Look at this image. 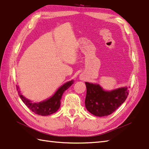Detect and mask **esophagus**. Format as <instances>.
<instances>
[{"instance_id":"1","label":"esophagus","mask_w":149,"mask_h":149,"mask_svg":"<svg viewBox=\"0 0 149 149\" xmlns=\"http://www.w3.org/2000/svg\"><path fill=\"white\" fill-rule=\"evenodd\" d=\"M83 77H80V78H81V79H83Z\"/></svg>"}]
</instances>
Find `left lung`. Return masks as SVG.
<instances>
[{
    "instance_id": "obj_1",
    "label": "left lung",
    "mask_w": 149,
    "mask_h": 149,
    "mask_svg": "<svg viewBox=\"0 0 149 149\" xmlns=\"http://www.w3.org/2000/svg\"><path fill=\"white\" fill-rule=\"evenodd\" d=\"M86 95L85 106L96 116H105L113 113L125 102L129 95L127 86L105 90L99 84L85 82Z\"/></svg>"
}]
</instances>
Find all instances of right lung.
<instances>
[{
    "instance_id": "1",
    "label": "right lung",
    "mask_w": 149,
    "mask_h": 149,
    "mask_svg": "<svg viewBox=\"0 0 149 149\" xmlns=\"http://www.w3.org/2000/svg\"><path fill=\"white\" fill-rule=\"evenodd\" d=\"M74 80L69 81L60 86L53 95L47 98V99L40 101V102H33L32 100L27 99L22 94L21 91L18 86H17V89L20 99L28 107V108L37 115L42 116H48L56 113L61 105V99L63 94L65 91L74 84Z\"/></svg>"
}]
</instances>
